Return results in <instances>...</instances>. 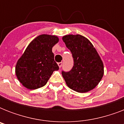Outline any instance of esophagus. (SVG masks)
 <instances>
[{"label":"esophagus","mask_w":124,"mask_h":124,"mask_svg":"<svg viewBox=\"0 0 124 124\" xmlns=\"http://www.w3.org/2000/svg\"><path fill=\"white\" fill-rule=\"evenodd\" d=\"M58 67H59V68H61V67H62V62H58Z\"/></svg>","instance_id":"34e87169"}]
</instances>
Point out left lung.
<instances>
[{
  "label": "left lung",
  "mask_w": 124,
  "mask_h": 124,
  "mask_svg": "<svg viewBox=\"0 0 124 124\" xmlns=\"http://www.w3.org/2000/svg\"><path fill=\"white\" fill-rule=\"evenodd\" d=\"M62 40L71 52L74 66L62 75L70 89L78 93L92 90L104 75V65L99 54L87 39L80 35L64 36Z\"/></svg>",
  "instance_id": "left-lung-1"
}]
</instances>
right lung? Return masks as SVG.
Wrapping results in <instances>:
<instances>
[{"instance_id": "1", "label": "right lung", "mask_w": 124, "mask_h": 124, "mask_svg": "<svg viewBox=\"0 0 124 124\" xmlns=\"http://www.w3.org/2000/svg\"><path fill=\"white\" fill-rule=\"evenodd\" d=\"M56 36L41 35L36 37L16 63V77L25 87L36 89L46 84L59 67L54 60L52 47L58 42Z\"/></svg>"}]
</instances>
